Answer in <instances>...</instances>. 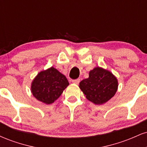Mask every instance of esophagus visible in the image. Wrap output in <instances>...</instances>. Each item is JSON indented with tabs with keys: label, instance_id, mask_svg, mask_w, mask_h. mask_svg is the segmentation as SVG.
<instances>
[{
	"label": "esophagus",
	"instance_id": "1",
	"mask_svg": "<svg viewBox=\"0 0 147 147\" xmlns=\"http://www.w3.org/2000/svg\"><path fill=\"white\" fill-rule=\"evenodd\" d=\"M72 82L73 84H79V82H80V79H73V80H72Z\"/></svg>",
	"mask_w": 147,
	"mask_h": 147
}]
</instances>
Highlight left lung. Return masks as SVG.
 <instances>
[{
  "instance_id": "obj_1",
  "label": "left lung",
  "mask_w": 147,
  "mask_h": 147,
  "mask_svg": "<svg viewBox=\"0 0 147 147\" xmlns=\"http://www.w3.org/2000/svg\"><path fill=\"white\" fill-rule=\"evenodd\" d=\"M117 79L109 70L96 67L89 72V77L79 83V88L87 99L97 105L104 104L116 93Z\"/></svg>"
}]
</instances>
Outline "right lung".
Here are the masks:
<instances>
[{"label":"right lung","instance_id":"add662e5","mask_svg":"<svg viewBox=\"0 0 147 147\" xmlns=\"http://www.w3.org/2000/svg\"><path fill=\"white\" fill-rule=\"evenodd\" d=\"M68 85L66 77L51 67L36 75L32 83L31 91L38 101L50 104L60 97Z\"/></svg>","mask_w":147,"mask_h":147}]
</instances>
